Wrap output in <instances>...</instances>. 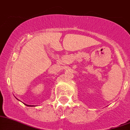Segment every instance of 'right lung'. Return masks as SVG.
I'll use <instances>...</instances> for the list:
<instances>
[{"label":"right lung","instance_id":"add662e5","mask_svg":"<svg viewBox=\"0 0 130 130\" xmlns=\"http://www.w3.org/2000/svg\"><path fill=\"white\" fill-rule=\"evenodd\" d=\"M27 106H29V105H27Z\"/></svg>","mask_w":130,"mask_h":130}]
</instances>
